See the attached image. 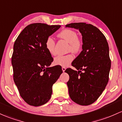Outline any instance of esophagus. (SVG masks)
Returning <instances> with one entry per match:
<instances>
[{
  "label": "esophagus",
  "instance_id": "34e87169",
  "mask_svg": "<svg viewBox=\"0 0 122 122\" xmlns=\"http://www.w3.org/2000/svg\"><path fill=\"white\" fill-rule=\"evenodd\" d=\"M65 69H66V68H65V67H64V66H62V71L65 72Z\"/></svg>",
  "mask_w": 122,
  "mask_h": 122
}]
</instances>
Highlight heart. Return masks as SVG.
Listing matches in <instances>:
<instances>
[{"instance_id":"obj_1","label":"heart","mask_w":122,"mask_h":122,"mask_svg":"<svg viewBox=\"0 0 122 122\" xmlns=\"http://www.w3.org/2000/svg\"><path fill=\"white\" fill-rule=\"evenodd\" d=\"M58 37L65 40L69 43V51L77 53L81 50L82 43L81 40L77 37V34L75 30L69 29H65L61 30L58 34ZM55 41L52 37H49L45 43L46 50L51 56L56 55L55 51ZM73 57L71 54L64 56H58L54 58V63L57 65L66 66L73 61Z\"/></svg>"}]
</instances>
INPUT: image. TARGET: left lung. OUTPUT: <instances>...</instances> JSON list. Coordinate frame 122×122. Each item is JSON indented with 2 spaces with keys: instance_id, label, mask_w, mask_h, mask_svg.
I'll return each instance as SVG.
<instances>
[{
  "instance_id": "8db88e82",
  "label": "left lung",
  "mask_w": 122,
  "mask_h": 122,
  "mask_svg": "<svg viewBox=\"0 0 122 122\" xmlns=\"http://www.w3.org/2000/svg\"><path fill=\"white\" fill-rule=\"evenodd\" d=\"M66 27L79 29L82 35V51L72 62L77 71L67 68L70 98L76 104L89 105L101 96L109 81L111 62L106 37L96 26L85 22Z\"/></svg>"
}]
</instances>
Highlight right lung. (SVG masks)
<instances>
[{
	"label": "right lung",
	"instance_id": "right-lung-1",
	"mask_svg": "<svg viewBox=\"0 0 122 122\" xmlns=\"http://www.w3.org/2000/svg\"><path fill=\"white\" fill-rule=\"evenodd\" d=\"M60 27L31 24L14 42L11 57L13 79L21 97L32 106H41L49 101L53 84L62 73L61 66H49L53 58L45 46L47 39Z\"/></svg>",
	"mask_w": 122,
	"mask_h": 122
}]
</instances>
